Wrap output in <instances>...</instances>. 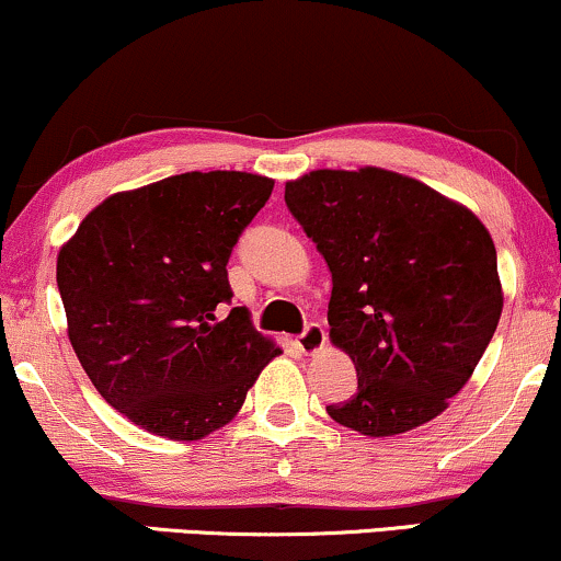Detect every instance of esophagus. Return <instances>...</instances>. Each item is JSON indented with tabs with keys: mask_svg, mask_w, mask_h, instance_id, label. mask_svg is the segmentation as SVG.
I'll use <instances>...</instances> for the list:
<instances>
[{
	"mask_svg": "<svg viewBox=\"0 0 561 561\" xmlns=\"http://www.w3.org/2000/svg\"><path fill=\"white\" fill-rule=\"evenodd\" d=\"M323 345H327V332H323V327H319V323H310V327H306V332L298 336V347L306 355H316Z\"/></svg>",
	"mask_w": 561,
	"mask_h": 561,
	"instance_id": "34e87169",
	"label": "esophagus"
}]
</instances>
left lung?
<instances>
[{"instance_id":"left-lung-1","label":"left lung","mask_w":561,"mask_h":561,"mask_svg":"<svg viewBox=\"0 0 561 561\" xmlns=\"http://www.w3.org/2000/svg\"><path fill=\"white\" fill-rule=\"evenodd\" d=\"M285 201L332 272L329 340L357 389L327 413L363 436L434 421L468 383L502 316L496 248L468 206L408 174L313 170Z\"/></svg>"}]
</instances>
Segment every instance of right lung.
<instances>
[{"label": "right lung", "instance_id": "add662e5", "mask_svg": "<svg viewBox=\"0 0 561 561\" xmlns=\"http://www.w3.org/2000/svg\"><path fill=\"white\" fill-rule=\"evenodd\" d=\"M253 172H185L114 193L59 248L67 336L93 387L135 426L198 442L240 413L282 355L229 302L227 261L272 195Z\"/></svg>", "mask_w": 561, "mask_h": 561}]
</instances>
